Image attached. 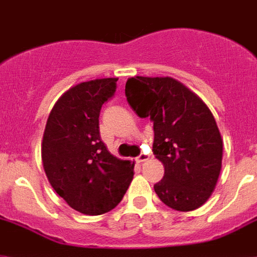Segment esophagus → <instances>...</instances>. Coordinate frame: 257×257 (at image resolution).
Returning <instances> with one entry per match:
<instances>
[{"mask_svg": "<svg viewBox=\"0 0 257 257\" xmlns=\"http://www.w3.org/2000/svg\"><path fill=\"white\" fill-rule=\"evenodd\" d=\"M147 160H148V156H147V154H143V153L140 154L139 157L136 158V161L139 162V164H143V162H145Z\"/></svg>", "mask_w": 257, "mask_h": 257, "instance_id": "esophagus-1", "label": "esophagus"}]
</instances>
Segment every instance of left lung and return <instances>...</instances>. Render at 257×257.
<instances>
[{
    "label": "left lung",
    "instance_id": "1",
    "mask_svg": "<svg viewBox=\"0 0 257 257\" xmlns=\"http://www.w3.org/2000/svg\"><path fill=\"white\" fill-rule=\"evenodd\" d=\"M125 96L140 117L153 121V153L165 168L164 178L154 185L158 198L177 211L201 207L222 169L223 141L211 110L169 76L128 79Z\"/></svg>",
    "mask_w": 257,
    "mask_h": 257
}]
</instances>
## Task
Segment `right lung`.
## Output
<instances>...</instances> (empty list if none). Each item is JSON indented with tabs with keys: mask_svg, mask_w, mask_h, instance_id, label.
I'll return each mask as SVG.
<instances>
[{
	"mask_svg": "<svg viewBox=\"0 0 257 257\" xmlns=\"http://www.w3.org/2000/svg\"><path fill=\"white\" fill-rule=\"evenodd\" d=\"M117 80L95 79L71 87L50 112L43 133L42 162L50 185L85 215L116 207L135 174V162L114 157L100 137V109L114 95Z\"/></svg>",
	"mask_w": 257,
	"mask_h": 257,
	"instance_id": "obj_1",
	"label": "right lung"
}]
</instances>
